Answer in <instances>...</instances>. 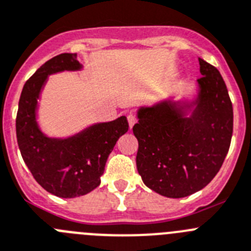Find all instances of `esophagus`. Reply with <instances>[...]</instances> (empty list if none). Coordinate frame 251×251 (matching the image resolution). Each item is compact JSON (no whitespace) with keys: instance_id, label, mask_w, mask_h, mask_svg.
Returning <instances> with one entry per match:
<instances>
[{"instance_id":"esophagus-1","label":"esophagus","mask_w":251,"mask_h":251,"mask_svg":"<svg viewBox=\"0 0 251 251\" xmlns=\"http://www.w3.org/2000/svg\"><path fill=\"white\" fill-rule=\"evenodd\" d=\"M127 120H128V126H130V127H132V126H134L135 124H136V117H135L132 114L128 115Z\"/></svg>"}]
</instances>
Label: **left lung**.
I'll return each mask as SVG.
<instances>
[{
  "label": "left lung",
  "mask_w": 251,
  "mask_h": 251,
  "mask_svg": "<svg viewBox=\"0 0 251 251\" xmlns=\"http://www.w3.org/2000/svg\"><path fill=\"white\" fill-rule=\"evenodd\" d=\"M199 64L202 76L193 102L164 100L140 107L139 123L132 127L142 181L166 198H185L204 189L220 170L231 142L234 115L226 85L216 67L202 58Z\"/></svg>",
  "instance_id": "8db88e82"
}]
</instances>
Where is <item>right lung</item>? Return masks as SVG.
I'll list each match as a JSON object with an SVG mask.
<instances>
[{
    "label": "right lung",
    "mask_w": 251,
    "mask_h": 251,
    "mask_svg": "<svg viewBox=\"0 0 251 251\" xmlns=\"http://www.w3.org/2000/svg\"><path fill=\"white\" fill-rule=\"evenodd\" d=\"M76 53H61L45 62L25 83L16 117L22 159L36 181L58 198H76L100 185L107 157L119 137L128 130L127 119L85 128L67 139L47 137L36 121L37 99L47 76L81 69Z\"/></svg>",
    "instance_id": "obj_1"
}]
</instances>
